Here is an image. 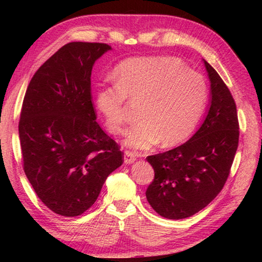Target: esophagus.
I'll return each mask as SVG.
<instances>
[{"mask_svg": "<svg viewBox=\"0 0 262 262\" xmlns=\"http://www.w3.org/2000/svg\"><path fill=\"white\" fill-rule=\"evenodd\" d=\"M125 163L126 164H132V163H134L135 161H136V155L133 152V151H125Z\"/></svg>", "mask_w": 262, "mask_h": 262, "instance_id": "esophagus-1", "label": "esophagus"}]
</instances>
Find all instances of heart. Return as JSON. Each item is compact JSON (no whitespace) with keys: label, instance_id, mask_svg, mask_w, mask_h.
I'll return each instance as SVG.
<instances>
[{"label":"heart","instance_id":"obj_1","mask_svg":"<svg viewBox=\"0 0 262 262\" xmlns=\"http://www.w3.org/2000/svg\"><path fill=\"white\" fill-rule=\"evenodd\" d=\"M115 83L96 92V106L112 134H121L127 122V99L142 101L141 121L127 133L125 144L147 150L162 141L165 147L184 142L205 111L208 84L202 74L188 69L173 56L134 57L114 69Z\"/></svg>","mask_w":262,"mask_h":262}]
</instances>
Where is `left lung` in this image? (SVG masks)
Wrapping results in <instances>:
<instances>
[{
	"label": "left lung",
	"mask_w": 262,
	"mask_h": 262,
	"mask_svg": "<svg viewBox=\"0 0 262 262\" xmlns=\"http://www.w3.org/2000/svg\"><path fill=\"white\" fill-rule=\"evenodd\" d=\"M210 79V107L199 130L163 154L148 156L155 171L147 200L168 220L190 217L207 207L224 187L239 141L234 99L227 84L205 61Z\"/></svg>",
	"instance_id": "8db88e82"
}]
</instances>
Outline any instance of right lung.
Returning <instances> with one entry per match:
<instances>
[{"label": "right lung", "instance_id": "add662e5", "mask_svg": "<svg viewBox=\"0 0 262 262\" xmlns=\"http://www.w3.org/2000/svg\"><path fill=\"white\" fill-rule=\"evenodd\" d=\"M108 50L103 42H69L35 72L26 90L18 125L23 168L57 215L86 211L123 163L120 145L96 121L91 96L92 66Z\"/></svg>", "mask_w": 262, "mask_h": 262}]
</instances>
